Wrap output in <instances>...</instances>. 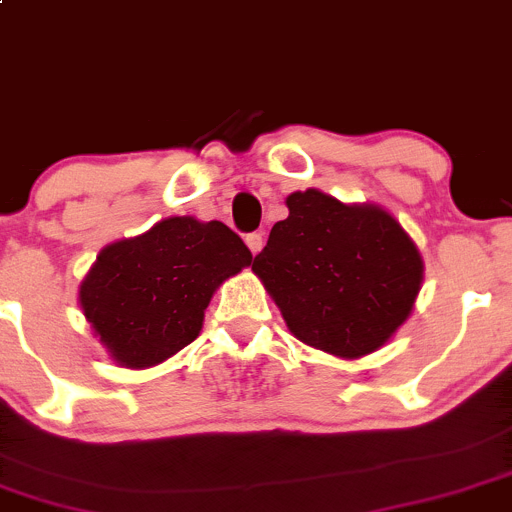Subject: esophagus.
<instances>
[{
	"label": "esophagus",
	"mask_w": 512,
	"mask_h": 512,
	"mask_svg": "<svg viewBox=\"0 0 512 512\" xmlns=\"http://www.w3.org/2000/svg\"><path fill=\"white\" fill-rule=\"evenodd\" d=\"M245 242L252 250V255H257V252L262 250V245H265V237H262V232H250V235L245 237Z\"/></svg>",
	"instance_id": "1"
}]
</instances>
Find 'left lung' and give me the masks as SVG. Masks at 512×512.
<instances>
[{
	"mask_svg": "<svg viewBox=\"0 0 512 512\" xmlns=\"http://www.w3.org/2000/svg\"><path fill=\"white\" fill-rule=\"evenodd\" d=\"M252 262L297 340L340 357H360L408 320L423 260L393 215L342 205L320 190L292 192Z\"/></svg>",
	"mask_w": 512,
	"mask_h": 512,
	"instance_id": "left-lung-1",
	"label": "left lung"
}]
</instances>
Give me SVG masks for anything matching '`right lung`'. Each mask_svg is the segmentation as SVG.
Masks as SVG:
<instances>
[{"label": "right lung", "mask_w": 512, "mask_h": 512, "mask_svg": "<svg viewBox=\"0 0 512 512\" xmlns=\"http://www.w3.org/2000/svg\"><path fill=\"white\" fill-rule=\"evenodd\" d=\"M250 262L252 252L222 222L170 217L104 247L79 305L119 365L150 367L200 335L212 292Z\"/></svg>", "instance_id": "obj_1"}]
</instances>
